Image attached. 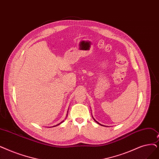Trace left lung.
<instances>
[{"label": "left lung", "mask_w": 159, "mask_h": 159, "mask_svg": "<svg viewBox=\"0 0 159 159\" xmlns=\"http://www.w3.org/2000/svg\"><path fill=\"white\" fill-rule=\"evenodd\" d=\"M93 120H94V121H96V122H97V123H98V124H99V125H102V126H104V125H101V124H100V123H99V122H98V121H96V120H95L94 118H93Z\"/></svg>", "instance_id": "1"}]
</instances>
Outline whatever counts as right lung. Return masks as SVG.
<instances>
[{
	"label": "right lung",
	"instance_id": "add662e5",
	"mask_svg": "<svg viewBox=\"0 0 159 159\" xmlns=\"http://www.w3.org/2000/svg\"><path fill=\"white\" fill-rule=\"evenodd\" d=\"M67 114H68V112H67ZM67 116H66V118H67ZM64 121H61V123H58V124H57V125H54V126H52V127H56V126H58V125H60V124H61V123H62V122H64Z\"/></svg>",
	"mask_w": 159,
	"mask_h": 159
}]
</instances>
